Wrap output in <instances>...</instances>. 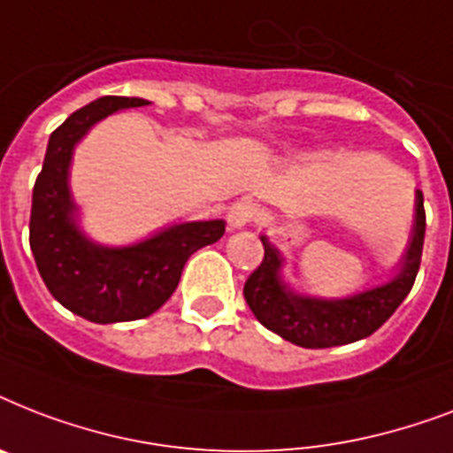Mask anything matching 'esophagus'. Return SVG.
<instances>
[{
	"label": "esophagus",
	"instance_id": "1",
	"mask_svg": "<svg viewBox=\"0 0 453 453\" xmlns=\"http://www.w3.org/2000/svg\"><path fill=\"white\" fill-rule=\"evenodd\" d=\"M261 219V209L251 202H237V204L230 206L227 211V226L233 230H240V227H247L251 223Z\"/></svg>",
	"mask_w": 453,
	"mask_h": 453
}]
</instances>
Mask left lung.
Instances as JSON below:
<instances>
[{
    "label": "left lung",
    "instance_id": "1",
    "mask_svg": "<svg viewBox=\"0 0 453 453\" xmlns=\"http://www.w3.org/2000/svg\"><path fill=\"white\" fill-rule=\"evenodd\" d=\"M423 237H426V209L423 192L416 190V220L411 242L402 261L400 275L388 284L348 298H312L301 296L282 282V256L263 234L261 265L249 275L244 284V298L256 319L265 329L301 348H334L355 343L372 336L388 322V317L400 308V303L414 287L416 273L421 265Z\"/></svg>",
    "mask_w": 453,
    "mask_h": 453
}]
</instances>
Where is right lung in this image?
Wrapping results in <instances>:
<instances>
[{
    "mask_svg": "<svg viewBox=\"0 0 453 453\" xmlns=\"http://www.w3.org/2000/svg\"><path fill=\"white\" fill-rule=\"evenodd\" d=\"M143 105L150 103L105 96L73 112L49 138L44 166L32 190L30 249L39 275L60 305L96 324L152 315L176 291L188 258L226 233V220H195L131 247H103L80 230L67 183L74 145L117 110Z\"/></svg>",
    "mask_w": 453,
    "mask_h": 453,
    "instance_id": "1",
    "label": "right lung"
}]
</instances>
